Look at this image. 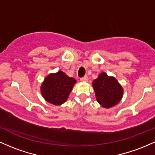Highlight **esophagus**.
<instances>
[{
    "label": "esophagus",
    "instance_id": "1",
    "mask_svg": "<svg viewBox=\"0 0 155 155\" xmlns=\"http://www.w3.org/2000/svg\"><path fill=\"white\" fill-rule=\"evenodd\" d=\"M81 81H88V77L87 76H84V77H81L80 79Z\"/></svg>",
    "mask_w": 155,
    "mask_h": 155
}]
</instances>
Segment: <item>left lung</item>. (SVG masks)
Here are the masks:
<instances>
[{
  "instance_id": "8db88e82",
  "label": "left lung",
  "mask_w": 155,
  "mask_h": 155,
  "mask_svg": "<svg viewBox=\"0 0 155 155\" xmlns=\"http://www.w3.org/2000/svg\"><path fill=\"white\" fill-rule=\"evenodd\" d=\"M98 103L104 108H111L123 98L124 89L118 80L105 72L101 73L92 82Z\"/></svg>"
}]
</instances>
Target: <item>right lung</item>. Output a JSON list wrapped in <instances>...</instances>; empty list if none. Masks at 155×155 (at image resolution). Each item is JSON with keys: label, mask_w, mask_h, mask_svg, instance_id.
I'll return each instance as SVG.
<instances>
[{"label": "right lung", "mask_w": 155, "mask_h": 155, "mask_svg": "<svg viewBox=\"0 0 155 155\" xmlns=\"http://www.w3.org/2000/svg\"><path fill=\"white\" fill-rule=\"evenodd\" d=\"M76 80L59 71L48 75L40 86V92L47 102L59 106L68 100Z\"/></svg>", "instance_id": "1"}]
</instances>
